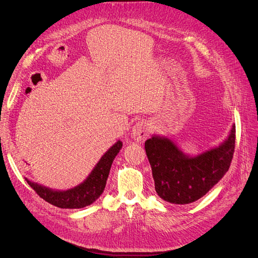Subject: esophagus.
I'll return each instance as SVG.
<instances>
[{
  "label": "esophagus",
  "instance_id": "1",
  "mask_svg": "<svg viewBox=\"0 0 258 258\" xmlns=\"http://www.w3.org/2000/svg\"><path fill=\"white\" fill-rule=\"evenodd\" d=\"M151 132L150 123L146 121H140L137 122L131 129V137L134 138L136 141H143L145 140Z\"/></svg>",
  "mask_w": 258,
  "mask_h": 258
}]
</instances>
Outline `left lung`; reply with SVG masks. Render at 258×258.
Instances as JSON below:
<instances>
[{"label": "left lung", "mask_w": 258, "mask_h": 258, "mask_svg": "<svg viewBox=\"0 0 258 258\" xmlns=\"http://www.w3.org/2000/svg\"><path fill=\"white\" fill-rule=\"evenodd\" d=\"M235 141V123L221 144L198 155L184 153L167 137L153 136L146 140L145 151L156 192L174 205H188L204 197L228 171Z\"/></svg>", "instance_id": "left-lung-1"}]
</instances>
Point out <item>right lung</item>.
I'll use <instances>...</instances> for the list:
<instances>
[{"instance_id":"add662e5","label":"right lung","mask_w":258,"mask_h":258,"mask_svg":"<svg viewBox=\"0 0 258 258\" xmlns=\"http://www.w3.org/2000/svg\"><path fill=\"white\" fill-rule=\"evenodd\" d=\"M122 147V142L118 140L108 151L101 157L95 168L84 182L66 190L52 189L26 177L28 184L36 194L50 205L61 209H81L93 204L102 195L112 163Z\"/></svg>"}]
</instances>
